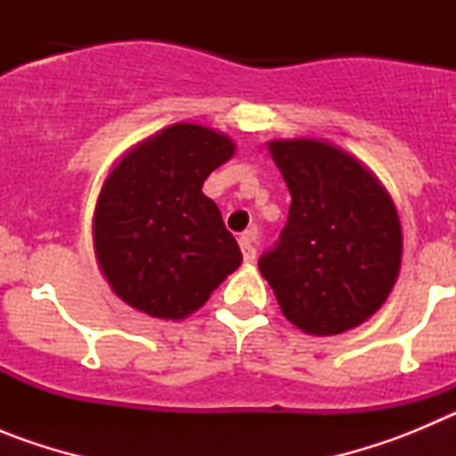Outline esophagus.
Here are the masks:
<instances>
[{"mask_svg":"<svg viewBox=\"0 0 456 456\" xmlns=\"http://www.w3.org/2000/svg\"><path fill=\"white\" fill-rule=\"evenodd\" d=\"M256 228H248L247 232H241L240 248L241 256H244V263H253V260H256Z\"/></svg>","mask_w":456,"mask_h":456,"instance_id":"obj_1","label":"esophagus"}]
</instances>
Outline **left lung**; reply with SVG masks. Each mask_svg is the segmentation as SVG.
<instances>
[{"instance_id": "1", "label": "left lung", "mask_w": 456, "mask_h": 456, "mask_svg": "<svg viewBox=\"0 0 456 456\" xmlns=\"http://www.w3.org/2000/svg\"><path fill=\"white\" fill-rule=\"evenodd\" d=\"M269 151L292 203L260 273L301 331H349L377 313L400 272L397 209L372 173L331 143L272 141Z\"/></svg>"}]
</instances>
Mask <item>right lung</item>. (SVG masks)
I'll list each match as a JSON object with an SVG mask.
<instances>
[{
  "mask_svg": "<svg viewBox=\"0 0 456 456\" xmlns=\"http://www.w3.org/2000/svg\"><path fill=\"white\" fill-rule=\"evenodd\" d=\"M232 152L228 136L178 123L132 148L109 173L93 240L100 267L125 304L183 320L240 267L235 237L215 200L200 191Z\"/></svg>",
  "mask_w": 456,
  "mask_h": 456,
  "instance_id": "1",
  "label": "right lung"
}]
</instances>
